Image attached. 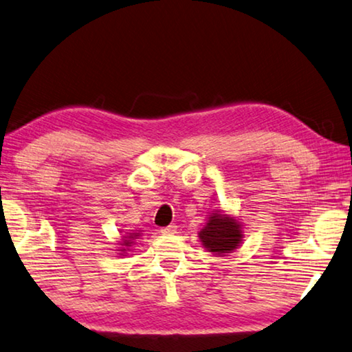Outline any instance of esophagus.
Masks as SVG:
<instances>
[{"label": "esophagus", "instance_id": "obj_1", "mask_svg": "<svg viewBox=\"0 0 352 352\" xmlns=\"http://www.w3.org/2000/svg\"><path fill=\"white\" fill-rule=\"evenodd\" d=\"M175 232H177V226H169V227L161 228V233H163V235H172V233Z\"/></svg>", "mask_w": 352, "mask_h": 352}]
</instances>
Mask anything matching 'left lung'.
<instances>
[{"label":"left lung","instance_id":"obj_1","mask_svg":"<svg viewBox=\"0 0 352 352\" xmlns=\"http://www.w3.org/2000/svg\"><path fill=\"white\" fill-rule=\"evenodd\" d=\"M199 238L208 252L222 255L238 249L239 243L243 241V232L241 226L232 216L213 213L210 214L206 226L200 230Z\"/></svg>","mask_w":352,"mask_h":352}]
</instances>
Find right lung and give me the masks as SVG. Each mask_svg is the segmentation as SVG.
<instances>
[{
	"instance_id": "1",
	"label": "right lung",
	"mask_w": 352,
	"mask_h": 352,
	"mask_svg": "<svg viewBox=\"0 0 352 352\" xmlns=\"http://www.w3.org/2000/svg\"><path fill=\"white\" fill-rule=\"evenodd\" d=\"M139 235H138V233H130V235H126V236H124V241H122V244H120V246H124V248H122L120 249V252H125V250L128 249V248H130L131 246V244H133V239H135V238H138Z\"/></svg>"
}]
</instances>
